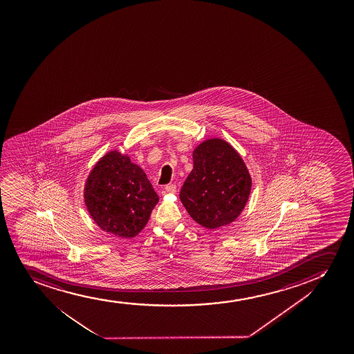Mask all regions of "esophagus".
Masks as SVG:
<instances>
[{"label":"esophagus","instance_id":"obj_1","mask_svg":"<svg viewBox=\"0 0 354 354\" xmlns=\"http://www.w3.org/2000/svg\"><path fill=\"white\" fill-rule=\"evenodd\" d=\"M165 190H167V192H169V194H175L177 187H176L175 184H169V185L165 187Z\"/></svg>","mask_w":354,"mask_h":354}]
</instances>
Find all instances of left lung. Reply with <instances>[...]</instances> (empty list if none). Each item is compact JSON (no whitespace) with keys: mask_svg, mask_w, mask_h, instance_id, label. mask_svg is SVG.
<instances>
[{"mask_svg":"<svg viewBox=\"0 0 354 354\" xmlns=\"http://www.w3.org/2000/svg\"><path fill=\"white\" fill-rule=\"evenodd\" d=\"M192 159L194 169L179 194L189 215L207 229L232 223L243 212L252 190L243 159L221 138L201 142Z\"/></svg>","mask_w":354,"mask_h":354,"instance_id":"8db88e82","label":"left lung"}]
</instances>
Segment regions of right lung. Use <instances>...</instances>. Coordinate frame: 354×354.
I'll use <instances>...</instances> for the list:
<instances>
[{
    "label": "right lung",
    "mask_w": 354,
    "mask_h": 354,
    "mask_svg": "<svg viewBox=\"0 0 354 354\" xmlns=\"http://www.w3.org/2000/svg\"><path fill=\"white\" fill-rule=\"evenodd\" d=\"M84 199L104 232L132 239L147 225L159 197L142 167L119 151L107 152L86 179Z\"/></svg>",
    "instance_id": "right-lung-1"
}]
</instances>
